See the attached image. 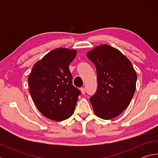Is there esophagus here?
<instances>
[{
	"label": "esophagus",
	"instance_id": "34e87169",
	"mask_svg": "<svg viewBox=\"0 0 158 158\" xmlns=\"http://www.w3.org/2000/svg\"><path fill=\"white\" fill-rule=\"evenodd\" d=\"M80 90H81V93H82L83 95L85 94V88H84V87H83V88H81V89H80Z\"/></svg>",
	"mask_w": 158,
	"mask_h": 158
}]
</instances>
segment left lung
Returning <instances> with one entry per match:
<instances>
[{
	"mask_svg": "<svg viewBox=\"0 0 158 158\" xmlns=\"http://www.w3.org/2000/svg\"><path fill=\"white\" fill-rule=\"evenodd\" d=\"M86 55L97 70V90L90 98L93 111L102 119L114 118L130 105L137 74L129 59L108 44L96 47Z\"/></svg>",
	"mask_w": 158,
	"mask_h": 158,
	"instance_id": "obj_1",
	"label": "left lung"
}]
</instances>
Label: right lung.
Masks as SVG:
<instances>
[{
  "label": "right lung",
  "mask_w": 158,
  "mask_h": 158,
  "mask_svg": "<svg viewBox=\"0 0 158 158\" xmlns=\"http://www.w3.org/2000/svg\"><path fill=\"white\" fill-rule=\"evenodd\" d=\"M77 51L58 48L35 64L28 77L29 92L40 113L61 121L74 113L80 90L74 87L69 65Z\"/></svg>",
  "instance_id": "1"
}]
</instances>
